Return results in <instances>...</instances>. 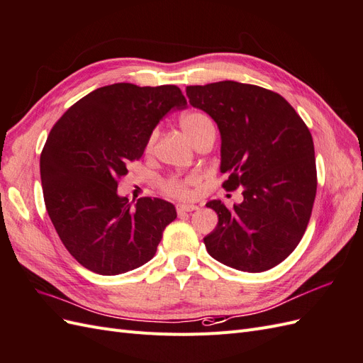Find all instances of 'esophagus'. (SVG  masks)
Segmentation results:
<instances>
[{"label":"esophagus","instance_id":"1","mask_svg":"<svg viewBox=\"0 0 363 363\" xmlns=\"http://www.w3.org/2000/svg\"><path fill=\"white\" fill-rule=\"evenodd\" d=\"M196 206H194V204H177L175 206V211H177V213L179 215H182V213H186V212H194V211H196Z\"/></svg>","mask_w":363,"mask_h":363}]
</instances>
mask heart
Listing matches in <instances>:
<instances>
[{
    "mask_svg": "<svg viewBox=\"0 0 363 363\" xmlns=\"http://www.w3.org/2000/svg\"><path fill=\"white\" fill-rule=\"evenodd\" d=\"M180 125L186 133V136L194 142L200 135H203L204 130L212 127L213 124H212V119L201 112H188L182 115ZM156 139H157V130H152L147 140V147H145L147 152H150L152 147H155ZM196 182H199V177H196L195 174L183 175V177L182 175H171V177L164 179L160 183V188L168 196H172V199L188 200L192 196L191 188Z\"/></svg>",
    "mask_w": 363,
    "mask_h": 363,
    "instance_id": "b5f03b06",
    "label": "heart"
}]
</instances>
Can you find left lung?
<instances>
[{
    "instance_id": "1",
    "label": "left lung",
    "mask_w": 363,
    "mask_h": 363,
    "mask_svg": "<svg viewBox=\"0 0 363 363\" xmlns=\"http://www.w3.org/2000/svg\"><path fill=\"white\" fill-rule=\"evenodd\" d=\"M186 95L218 124L223 188H244L233 208L206 204L218 213L206 250L239 271L271 269L300 244L312 215L318 182L311 131L281 95L256 84L188 86Z\"/></svg>"
}]
</instances>
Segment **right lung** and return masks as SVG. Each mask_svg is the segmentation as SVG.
<instances>
[{
    "instance_id": "1",
    "label": "right lung",
    "mask_w": 363,
    "mask_h": 363,
    "mask_svg": "<svg viewBox=\"0 0 363 363\" xmlns=\"http://www.w3.org/2000/svg\"><path fill=\"white\" fill-rule=\"evenodd\" d=\"M183 107L174 84L115 83L83 96L51 128L40 152L43 200L63 245L84 268L116 276L155 257L175 208L148 196L133 207L118 196V182L144 155L159 121Z\"/></svg>"
}]
</instances>
